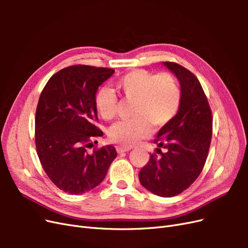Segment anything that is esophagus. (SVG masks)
<instances>
[{"label": "esophagus", "mask_w": 248, "mask_h": 248, "mask_svg": "<svg viewBox=\"0 0 248 248\" xmlns=\"http://www.w3.org/2000/svg\"><path fill=\"white\" fill-rule=\"evenodd\" d=\"M116 150H117L118 153H122V152L129 151L130 148H126V147H122V146H117V147H116Z\"/></svg>", "instance_id": "obj_1"}]
</instances>
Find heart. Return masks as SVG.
Wrapping results in <instances>:
<instances>
[{
  "label": "heart",
  "instance_id": "heart-1",
  "mask_svg": "<svg viewBox=\"0 0 248 248\" xmlns=\"http://www.w3.org/2000/svg\"><path fill=\"white\" fill-rule=\"evenodd\" d=\"M117 89L126 101L133 102L130 120L112 125L108 137L122 147H133L151 136L153 125L161 127L176 117L181 107L182 90L170 73L155 74L138 69L125 74L117 81ZM95 108L104 120L115 118L118 96L109 87L103 86L94 96Z\"/></svg>",
  "mask_w": 248,
  "mask_h": 248
}]
</instances>
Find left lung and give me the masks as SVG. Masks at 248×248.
Listing matches in <instances>:
<instances>
[{
	"label": "left lung",
	"mask_w": 248,
	"mask_h": 248,
	"mask_svg": "<svg viewBox=\"0 0 248 248\" xmlns=\"http://www.w3.org/2000/svg\"><path fill=\"white\" fill-rule=\"evenodd\" d=\"M175 73L182 90L176 117L154 139L156 151L139 174L149 191L163 198L175 197L196 181L208 157L212 139V111L201 82L185 67L164 62ZM160 147L166 149L162 153Z\"/></svg>",
	"instance_id": "obj_1"
}]
</instances>
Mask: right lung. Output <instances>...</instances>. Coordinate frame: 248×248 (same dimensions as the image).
<instances>
[{"label":"right lung","mask_w":248,"mask_h":248,"mask_svg":"<svg viewBox=\"0 0 248 248\" xmlns=\"http://www.w3.org/2000/svg\"><path fill=\"white\" fill-rule=\"evenodd\" d=\"M115 70L73 65L52 76L43 88L35 116V144L41 166L58 188L82 194L99 185L116 157L114 146L94 148L102 137L94 96Z\"/></svg>","instance_id":"add662e5"}]
</instances>
